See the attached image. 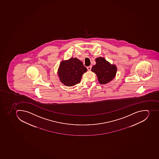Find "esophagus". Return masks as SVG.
<instances>
[{
	"mask_svg": "<svg viewBox=\"0 0 159 159\" xmlns=\"http://www.w3.org/2000/svg\"><path fill=\"white\" fill-rule=\"evenodd\" d=\"M91 68H92V66H90L87 67V69L88 71H90L91 70Z\"/></svg>",
	"mask_w": 159,
	"mask_h": 159,
	"instance_id": "34e87169",
	"label": "esophagus"
}]
</instances>
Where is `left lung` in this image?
Instances as JSON below:
<instances>
[{
  "label": "left lung",
  "mask_w": 159,
  "mask_h": 159,
  "mask_svg": "<svg viewBox=\"0 0 159 159\" xmlns=\"http://www.w3.org/2000/svg\"><path fill=\"white\" fill-rule=\"evenodd\" d=\"M96 64L91 69V71L96 74L99 82L105 84L111 81L116 77L117 67L111 65L103 57H98L95 59Z\"/></svg>",
  "instance_id": "8db88e82"
}]
</instances>
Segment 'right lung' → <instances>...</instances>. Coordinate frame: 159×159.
Segmentation results:
<instances>
[{"mask_svg": "<svg viewBox=\"0 0 159 159\" xmlns=\"http://www.w3.org/2000/svg\"><path fill=\"white\" fill-rule=\"evenodd\" d=\"M87 69L81 61L71 58L62 61L58 69V76L60 81L67 86H73L80 83L82 76Z\"/></svg>", "mask_w": 159, "mask_h": 159, "instance_id": "1", "label": "right lung"}]
</instances>
